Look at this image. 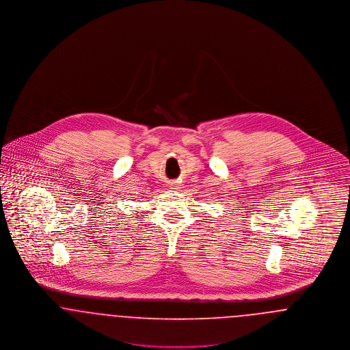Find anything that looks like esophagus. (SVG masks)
<instances>
[{"mask_svg": "<svg viewBox=\"0 0 350 350\" xmlns=\"http://www.w3.org/2000/svg\"><path fill=\"white\" fill-rule=\"evenodd\" d=\"M169 189H170V190H178V189H180V185H178V183H170V186H169Z\"/></svg>", "mask_w": 350, "mask_h": 350, "instance_id": "esophagus-1", "label": "esophagus"}]
</instances>
